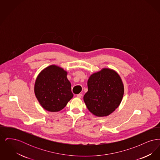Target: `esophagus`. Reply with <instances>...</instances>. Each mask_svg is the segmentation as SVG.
<instances>
[{"instance_id":"obj_1","label":"esophagus","mask_w":160,"mask_h":160,"mask_svg":"<svg viewBox=\"0 0 160 160\" xmlns=\"http://www.w3.org/2000/svg\"><path fill=\"white\" fill-rule=\"evenodd\" d=\"M82 97V93H79V94L77 95V97L78 98H81Z\"/></svg>"}]
</instances>
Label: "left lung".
<instances>
[{
    "label": "left lung",
    "mask_w": 160,
    "mask_h": 160,
    "mask_svg": "<svg viewBox=\"0 0 160 160\" xmlns=\"http://www.w3.org/2000/svg\"><path fill=\"white\" fill-rule=\"evenodd\" d=\"M88 88L84 101L89 112L98 117L112 113L119 106L124 93L120 76L113 69L106 68L89 77Z\"/></svg>",
    "instance_id": "left-lung-1"
}]
</instances>
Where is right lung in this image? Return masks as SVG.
<instances>
[{
	"label": "right lung",
	"instance_id": "add662e5",
	"mask_svg": "<svg viewBox=\"0 0 160 160\" xmlns=\"http://www.w3.org/2000/svg\"><path fill=\"white\" fill-rule=\"evenodd\" d=\"M67 74L63 69L52 65L42 70L37 77L35 94L41 106L47 111H60L73 97Z\"/></svg>",
	"mask_w": 160,
	"mask_h": 160
}]
</instances>
